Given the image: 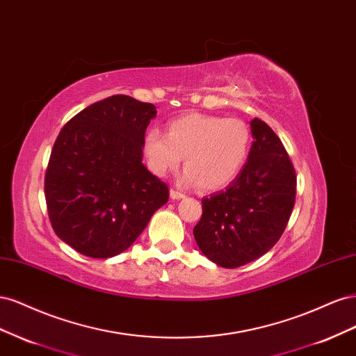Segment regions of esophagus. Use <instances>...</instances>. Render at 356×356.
<instances>
[{"mask_svg": "<svg viewBox=\"0 0 356 356\" xmlns=\"http://www.w3.org/2000/svg\"><path fill=\"white\" fill-rule=\"evenodd\" d=\"M170 197L174 199V200H178V199H182V197H186V195L182 191H179V190H175V188H170Z\"/></svg>", "mask_w": 356, "mask_h": 356, "instance_id": "34e87169", "label": "esophagus"}]
</instances>
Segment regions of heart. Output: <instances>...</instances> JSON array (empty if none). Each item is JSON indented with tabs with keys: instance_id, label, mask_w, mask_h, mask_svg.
Instances as JSON below:
<instances>
[{
	"instance_id": "1",
	"label": "heart",
	"mask_w": 356,
	"mask_h": 356,
	"mask_svg": "<svg viewBox=\"0 0 356 356\" xmlns=\"http://www.w3.org/2000/svg\"><path fill=\"white\" fill-rule=\"evenodd\" d=\"M251 132L239 118L187 114L168 124V134L152 129L144 152L157 175L175 170L184 157V181L203 190H218L242 170L250 154Z\"/></svg>"
}]
</instances>
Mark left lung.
<instances>
[{"mask_svg": "<svg viewBox=\"0 0 356 356\" xmlns=\"http://www.w3.org/2000/svg\"><path fill=\"white\" fill-rule=\"evenodd\" d=\"M248 161L232 184L202 200L193 234L211 261L225 268L251 263L272 250L294 208L297 177L279 136L260 118L251 122Z\"/></svg>", "mask_w": 356, "mask_h": 356, "instance_id": "1", "label": "left lung"}]
</instances>
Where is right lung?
Segmentation results:
<instances>
[{
  "mask_svg": "<svg viewBox=\"0 0 356 356\" xmlns=\"http://www.w3.org/2000/svg\"><path fill=\"white\" fill-rule=\"evenodd\" d=\"M156 106L114 95L75 114L59 132L44 177L51 227L75 251L110 258L126 251L169 199L143 165Z\"/></svg>",
  "mask_w": 356,
  "mask_h": 356,
  "instance_id": "obj_1",
  "label": "right lung"
}]
</instances>
